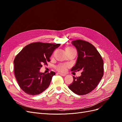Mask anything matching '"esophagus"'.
<instances>
[{
  "mask_svg": "<svg viewBox=\"0 0 122 122\" xmlns=\"http://www.w3.org/2000/svg\"><path fill=\"white\" fill-rule=\"evenodd\" d=\"M58 74L61 75V76H65L66 75V74H63V73H58Z\"/></svg>",
  "mask_w": 122,
  "mask_h": 122,
  "instance_id": "esophagus-1",
  "label": "esophagus"
}]
</instances>
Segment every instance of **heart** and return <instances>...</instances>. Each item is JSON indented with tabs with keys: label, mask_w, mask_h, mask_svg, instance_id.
<instances>
[{
	"label": "heart",
	"mask_w": 122,
	"mask_h": 122,
	"mask_svg": "<svg viewBox=\"0 0 122 122\" xmlns=\"http://www.w3.org/2000/svg\"><path fill=\"white\" fill-rule=\"evenodd\" d=\"M71 49H73L71 48H66V51H68V50H70ZM66 67H67V65H64V64H62V65H60L57 66L56 67V69L58 70V71H60V72H65L66 71Z\"/></svg>",
	"instance_id": "1"
}]
</instances>
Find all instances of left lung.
<instances>
[{
  "label": "left lung",
  "instance_id": "left-lung-1",
  "mask_svg": "<svg viewBox=\"0 0 122 122\" xmlns=\"http://www.w3.org/2000/svg\"><path fill=\"white\" fill-rule=\"evenodd\" d=\"M72 44L75 47L78 57L72 71H81L80 76L73 77V81L68 86L73 93L84 95L97 87L103 76V61L96 48L88 42L77 40Z\"/></svg>",
  "mask_w": 122,
  "mask_h": 122
}]
</instances>
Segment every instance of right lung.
I'll use <instances>...</instances> for the list:
<instances>
[{
	"label": "right lung",
	"instance_id": "add662e5",
	"mask_svg": "<svg viewBox=\"0 0 122 122\" xmlns=\"http://www.w3.org/2000/svg\"><path fill=\"white\" fill-rule=\"evenodd\" d=\"M61 45L36 42L26 46L15 58L14 73L20 88L30 95L42 93L49 87L55 73L40 72L43 64L50 61L54 51Z\"/></svg>",
	"mask_w": 122,
	"mask_h": 122
}]
</instances>
